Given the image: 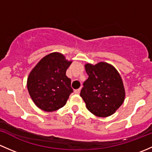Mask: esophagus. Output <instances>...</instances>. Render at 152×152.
Here are the masks:
<instances>
[{"mask_svg":"<svg viewBox=\"0 0 152 152\" xmlns=\"http://www.w3.org/2000/svg\"><path fill=\"white\" fill-rule=\"evenodd\" d=\"M75 94H79L80 92V88L79 89H76V90H75Z\"/></svg>","mask_w":152,"mask_h":152,"instance_id":"esophagus-1","label":"esophagus"}]
</instances>
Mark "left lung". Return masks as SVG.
<instances>
[{"label":"left lung","mask_w":152,"mask_h":152,"mask_svg":"<svg viewBox=\"0 0 152 152\" xmlns=\"http://www.w3.org/2000/svg\"><path fill=\"white\" fill-rule=\"evenodd\" d=\"M88 77L84 82L80 96L87 109L98 117L113 114L122 104L125 90L121 75L115 67L105 62L85 65Z\"/></svg>","instance_id":"obj_1"}]
</instances>
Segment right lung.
<instances>
[{
	"instance_id": "obj_1",
	"label": "right lung",
	"mask_w": 152,
	"mask_h": 152,
	"mask_svg": "<svg viewBox=\"0 0 152 152\" xmlns=\"http://www.w3.org/2000/svg\"><path fill=\"white\" fill-rule=\"evenodd\" d=\"M71 64L61 53H52L31 70L27 80L28 91L39 108L53 112L65 105L73 92L71 80L66 75Z\"/></svg>"
}]
</instances>
